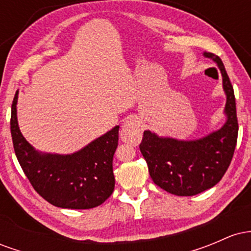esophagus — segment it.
<instances>
[{"instance_id":"34e87169","label":"esophagus","mask_w":251,"mask_h":251,"mask_svg":"<svg viewBox=\"0 0 251 251\" xmlns=\"http://www.w3.org/2000/svg\"><path fill=\"white\" fill-rule=\"evenodd\" d=\"M143 128V123L140 122V119L138 118H132V119L127 120V122L124 123L122 131H120V135L125 140H131L135 139L138 135L140 134Z\"/></svg>"}]
</instances>
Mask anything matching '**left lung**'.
I'll list each match as a JSON object with an SVG mask.
<instances>
[{
  "label": "left lung",
  "instance_id": "obj_1",
  "mask_svg": "<svg viewBox=\"0 0 251 251\" xmlns=\"http://www.w3.org/2000/svg\"><path fill=\"white\" fill-rule=\"evenodd\" d=\"M203 55L217 63L221 71L226 97V123L221 128L194 140L160 137L146 129L139 145L154 184L176 196H194L215 186L229 168L237 143L234 88L220 57L206 51Z\"/></svg>",
  "mask_w": 251,
  "mask_h": 251
}]
</instances>
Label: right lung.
<instances>
[{"label":"right lung","mask_w":251,"mask_h":251,"mask_svg":"<svg viewBox=\"0 0 251 251\" xmlns=\"http://www.w3.org/2000/svg\"><path fill=\"white\" fill-rule=\"evenodd\" d=\"M16 91L11 105L10 132L17 160L35 191L63 209H92L114 190L113 155L119 125L71 154L37 151L22 135L17 122Z\"/></svg>","instance_id":"right-lung-1"}]
</instances>
